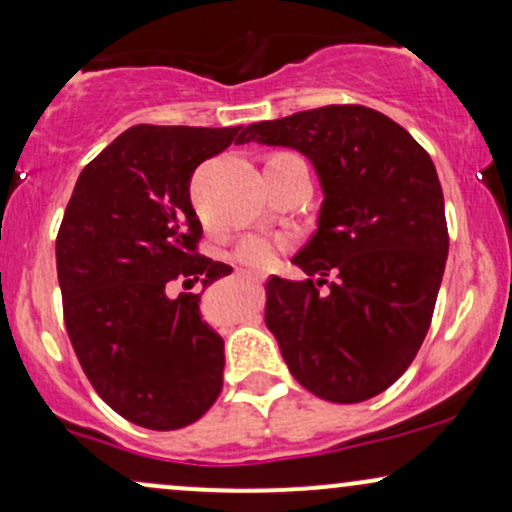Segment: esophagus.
<instances>
[{"label": "esophagus", "mask_w": 512, "mask_h": 512, "mask_svg": "<svg viewBox=\"0 0 512 512\" xmlns=\"http://www.w3.org/2000/svg\"><path fill=\"white\" fill-rule=\"evenodd\" d=\"M245 276H250V279H257V281H262V279H264V274H250V272H248Z\"/></svg>", "instance_id": "1"}]
</instances>
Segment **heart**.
I'll list each match as a JSON object with an SVG mask.
<instances>
[{
  "mask_svg": "<svg viewBox=\"0 0 512 512\" xmlns=\"http://www.w3.org/2000/svg\"><path fill=\"white\" fill-rule=\"evenodd\" d=\"M291 154H274L267 161H276V158H284ZM291 238L289 236H269V233H250L238 243L236 248V260L243 262L245 267L252 269H269L279 260V255L284 250H289Z\"/></svg>",
  "mask_w": 512,
  "mask_h": 512,
  "instance_id": "heart-1",
  "label": "heart"
}]
</instances>
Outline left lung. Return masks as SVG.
<instances>
[{"instance_id": "obj_1", "label": "left lung", "mask_w": 512, "mask_h": 512, "mask_svg": "<svg viewBox=\"0 0 512 512\" xmlns=\"http://www.w3.org/2000/svg\"><path fill=\"white\" fill-rule=\"evenodd\" d=\"M245 142L301 151L325 192L315 236L293 257L308 279L272 276L264 322L305 390L366 402L409 368L431 327L450 245L436 166L366 105L255 122Z\"/></svg>"}]
</instances>
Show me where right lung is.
I'll use <instances>...</instances> for the list:
<instances>
[{"label":"right lung","mask_w":512,"mask_h":512,"mask_svg":"<svg viewBox=\"0 0 512 512\" xmlns=\"http://www.w3.org/2000/svg\"><path fill=\"white\" fill-rule=\"evenodd\" d=\"M245 132L129 127L81 170L57 233L76 358L110 409L151 431L195 424L221 395L223 339L202 320V293H168L178 279L207 289L233 272L199 255L190 180Z\"/></svg>","instance_id":"obj_1"}]
</instances>
